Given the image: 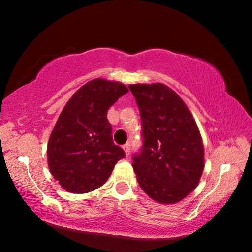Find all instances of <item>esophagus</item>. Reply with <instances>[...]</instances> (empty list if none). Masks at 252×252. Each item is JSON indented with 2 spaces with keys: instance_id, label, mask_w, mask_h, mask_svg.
Instances as JSON below:
<instances>
[{
  "instance_id": "1",
  "label": "esophagus",
  "mask_w": 252,
  "mask_h": 252,
  "mask_svg": "<svg viewBox=\"0 0 252 252\" xmlns=\"http://www.w3.org/2000/svg\"><path fill=\"white\" fill-rule=\"evenodd\" d=\"M123 149H124V152H126V156H129V154H130V144H129V143L124 144V146H123Z\"/></svg>"
}]
</instances>
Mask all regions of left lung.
Listing matches in <instances>:
<instances>
[{"label": "left lung", "instance_id": "1", "mask_svg": "<svg viewBox=\"0 0 252 252\" xmlns=\"http://www.w3.org/2000/svg\"><path fill=\"white\" fill-rule=\"evenodd\" d=\"M129 89L142 122V148L132 158L138 185L155 201L175 204L201 178L200 132L184 100L164 84H134Z\"/></svg>", "mask_w": 252, "mask_h": 252}]
</instances>
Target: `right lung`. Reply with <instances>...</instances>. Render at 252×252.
I'll return each instance as SVG.
<instances>
[{
  "mask_svg": "<svg viewBox=\"0 0 252 252\" xmlns=\"http://www.w3.org/2000/svg\"><path fill=\"white\" fill-rule=\"evenodd\" d=\"M126 92L122 83L97 78L83 85L63 109L50 136L47 158L51 174L67 192L97 189L126 156L112 141L106 115Z\"/></svg>",
  "mask_w": 252,
  "mask_h": 252,
  "instance_id": "add662e5",
  "label": "right lung"
}]
</instances>
